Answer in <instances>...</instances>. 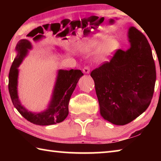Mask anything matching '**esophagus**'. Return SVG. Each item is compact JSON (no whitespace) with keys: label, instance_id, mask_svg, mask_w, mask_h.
I'll return each mask as SVG.
<instances>
[{"label":"esophagus","instance_id":"1","mask_svg":"<svg viewBox=\"0 0 161 161\" xmlns=\"http://www.w3.org/2000/svg\"><path fill=\"white\" fill-rule=\"evenodd\" d=\"M83 72L85 73V74H89V72H90V68L89 66H85L83 68Z\"/></svg>","mask_w":161,"mask_h":161}]
</instances>
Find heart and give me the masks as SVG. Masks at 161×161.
I'll use <instances>...</instances> for the list:
<instances>
[{"label":"heart","instance_id":"1","mask_svg":"<svg viewBox=\"0 0 161 161\" xmlns=\"http://www.w3.org/2000/svg\"><path fill=\"white\" fill-rule=\"evenodd\" d=\"M106 38L104 35L101 34L99 36L95 37L88 38L81 42V47L86 52H90L96 49L100 42ZM119 47V42L116 38L110 37L103 43L99 50V55L101 58H104L106 57L113 54Z\"/></svg>","mask_w":161,"mask_h":161}]
</instances>
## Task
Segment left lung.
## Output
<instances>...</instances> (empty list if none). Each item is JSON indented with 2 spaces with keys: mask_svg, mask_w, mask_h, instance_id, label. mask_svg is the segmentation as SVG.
<instances>
[{
  "mask_svg": "<svg viewBox=\"0 0 161 161\" xmlns=\"http://www.w3.org/2000/svg\"><path fill=\"white\" fill-rule=\"evenodd\" d=\"M130 47L117 50L109 62L92 71L101 115L123 126L142 114L151 103L156 80L151 48L135 27L129 31Z\"/></svg>",
  "mask_w": 161,
  "mask_h": 161,
  "instance_id": "left-lung-1",
  "label": "left lung"
}]
</instances>
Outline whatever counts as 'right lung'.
I'll return each mask as SVG.
<instances>
[{
    "instance_id": "right-lung-1",
    "label": "right lung",
    "mask_w": 161,
    "mask_h": 161,
    "mask_svg": "<svg viewBox=\"0 0 161 161\" xmlns=\"http://www.w3.org/2000/svg\"><path fill=\"white\" fill-rule=\"evenodd\" d=\"M31 42L27 40H21L16 46L18 52L17 57L13 61L9 72L8 89L12 102L24 118L31 123L48 126V125L60 123L66 119L69 114V102L80 78L84 75L80 69L62 70L58 72L55 86H54L53 98L47 110L42 113L33 114L27 111L21 106L18 100V67L20 64L24 57L26 55L28 49H31Z\"/></svg>"
}]
</instances>
